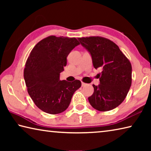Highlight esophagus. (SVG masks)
<instances>
[{
	"label": "esophagus",
	"mask_w": 151,
	"mask_h": 151,
	"mask_svg": "<svg viewBox=\"0 0 151 151\" xmlns=\"http://www.w3.org/2000/svg\"><path fill=\"white\" fill-rule=\"evenodd\" d=\"M86 83H83V82H82V86H86Z\"/></svg>",
	"instance_id": "34e87169"
}]
</instances>
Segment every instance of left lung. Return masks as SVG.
Here are the masks:
<instances>
[{
    "mask_svg": "<svg viewBox=\"0 0 151 151\" xmlns=\"http://www.w3.org/2000/svg\"><path fill=\"white\" fill-rule=\"evenodd\" d=\"M91 55L94 67L102 68L100 84L93 85L94 93L88 99L99 111H109L120 105L132 83V66L119 47L111 40L101 37L78 38Z\"/></svg>",
    "mask_w": 151,
    "mask_h": 151,
    "instance_id": "8db88e82",
    "label": "left lung"
}]
</instances>
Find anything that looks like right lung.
I'll use <instances>...</instances> for the list:
<instances>
[{
    "label": "right lung",
    "mask_w": 151,
    "mask_h": 151,
    "mask_svg": "<svg viewBox=\"0 0 151 151\" xmlns=\"http://www.w3.org/2000/svg\"><path fill=\"white\" fill-rule=\"evenodd\" d=\"M78 45L76 38L49 36L38 42L30 52L24 78L28 93L41 111L51 114L65 111L74 93L81 86L79 80L60 81L66 57Z\"/></svg>",
    "instance_id": "right-lung-1"
}]
</instances>
